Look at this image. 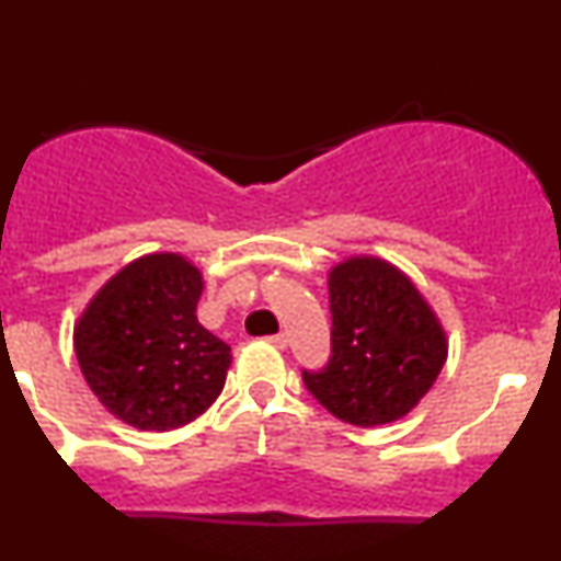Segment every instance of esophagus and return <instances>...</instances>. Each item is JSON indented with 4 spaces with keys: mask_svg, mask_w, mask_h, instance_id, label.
<instances>
[{
    "mask_svg": "<svg viewBox=\"0 0 561 561\" xmlns=\"http://www.w3.org/2000/svg\"><path fill=\"white\" fill-rule=\"evenodd\" d=\"M271 344L276 346V350H287V335L285 333H276V335H271Z\"/></svg>",
    "mask_w": 561,
    "mask_h": 561,
    "instance_id": "obj_1",
    "label": "esophagus"
}]
</instances>
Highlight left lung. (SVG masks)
<instances>
[{
  "mask_svg": "<svg viewBox=\"0 0 561 561\" xmlns=\"http://www.w3.org/2000/svg\"><path fill=\"white\" fill-rule=\"evenodd\" d=\"M333 357L306 370L309 392L355 427L403 420L449 357L440 317L405 271L376 255H350L328 271Z\"/></svg>",
  "mask_w": 561,
  "mask_h": 561,
  "instance_id": "obj_1",
  "label": "left lung"
}]
</instances>
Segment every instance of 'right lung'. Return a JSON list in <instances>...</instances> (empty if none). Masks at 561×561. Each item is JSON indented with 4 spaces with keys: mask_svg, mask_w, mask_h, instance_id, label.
Instances as JSON below:
<instances>
[{
    "mask_svg": "<svg viewBox=\"0 0 561 561\" xmlns=\"http://www.w3.org/2000/svg\"><path fill=\"white\" fill-rule=\"evenodd\" d=\"M204 274L180 252L123 265L75 322L88 387L115 420L167 433L202 416L226 387L231 346L196 317Z\"/></svg>",
    "mask_w": 561,
    "mask_h": 561,
    "instance_id": "1",
    "label": "right lung"
}]
</instances>
